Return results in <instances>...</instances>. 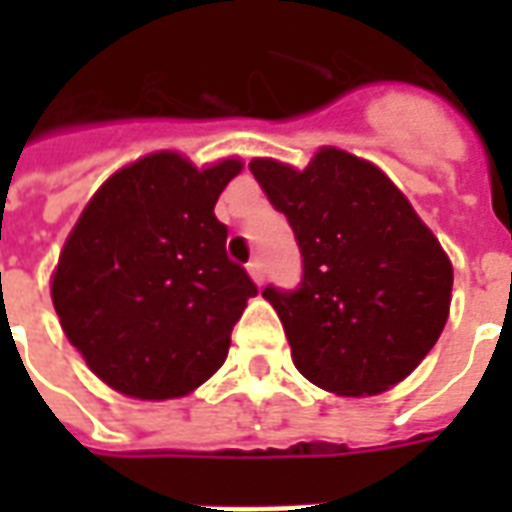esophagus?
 <instances>
[{
	"instance_id": "obj_1",
	"label": "esophagus",
	"mask_w": 512,
	"mask_h": 512,
	"mask_svg": "<svg viewBox=\"0 0 512 512\" xmlns=\"http://www.w3.org/2000/svg\"><path fill=\"white\" fill-rule=\"evenodd\" d=\"M246 271H249V277L255 279L257 285H260V282L266 279V268H263V263H260V260H252V263L246 266Z\"/></svg>"
}]
</instances>
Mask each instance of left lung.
<instances>
[{
  "label": "left lung",
  "mask_w": 512,
  "mask_h": 512,
  "mask_svg": "<svg viewBox=\"0 0 512 512\" xmlns=\"http://www.w3.org/2000/svg\"><path fill=\"white\" fill-rule=\"evenodd\" d=\"M249 169L285 213L304 263L296 290H263L293 365L348 397L403 381L450 315L452 266L439 238L376 164L337 147H321L301 172L271 158Z\"/></svg>",
  "instance_id": "obj_1"
}]
</instances>
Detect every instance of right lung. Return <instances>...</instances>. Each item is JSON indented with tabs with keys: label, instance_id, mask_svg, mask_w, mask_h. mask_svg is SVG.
Listing matches in <instances>:
<instances>
[{
	"label": "right lung",
	"instance_id": "1",
	"mask_svg": "<svg viewBox=\"0 0 512 512\" xmlns=\"http://www.w3.org/2000/svg\"><path fill=\"white\" fill-rule=\"evenodd\" d=\"M238 172V158L197 169L178 153H150L106 180L68 235L51 301L65 337L117 392L169 400L224 365L257 296L213 213Z\"/></svg>",
	"mask_w": 512,
	"mask_h": 512
}]
</instances>
